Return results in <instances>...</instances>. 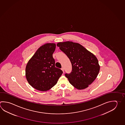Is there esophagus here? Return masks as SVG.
<instances>
[{
	"mask_svg": "<svg viewBox=\"0 0 125 125\" xmlns=\"http://www.w3.org/2000/svg\"><path fill=\"white\" fill-rule=\"evenodd\" d=\"M61 70L63 71V73H64V68H61Z\"/></svg>",
	"mask_w": 125,
	"mask_h": 125,
	"instance_id": "1",
	"label": "esophagus"
}]
</instances>
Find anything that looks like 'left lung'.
I'll return each instance as SVG.
<instances>
[{"label": "left lung", "mask_w": 125, "mask_h": 125, "mask_svg": "<svg viewBox=\"0 0 125 125\" xmlns=\"http://www.w3.org/2000/svg\"><path fill=\"white\" fill-rule=\"evenodd\" d=\"M57 46L71 61L72 72L65 74L69 83L77 89L88 87L96 79L100 70L96 57L77 43L59 42Z\"/></svg>", "instance_id": "1"}]
</instances>
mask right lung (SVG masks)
Returning <instances> with one entry per match:
<instances>
[{"instance_id": "add662e5", "label": "right lung", "mask_w": 125, "mask_h": 125, "mask_svg": "<svg viewBox=\"0 0 125 125\" xmlns=\"http://www.w3.org/2000/svg\"><path fill=\"white\" fill-rule=\"evenodd\" d=\"M54 43H47L38 49L26 68V76L30 85L40 91H47L56 85L63 71L55 66L52 54Z\"/></svg>"}]
</instances>
